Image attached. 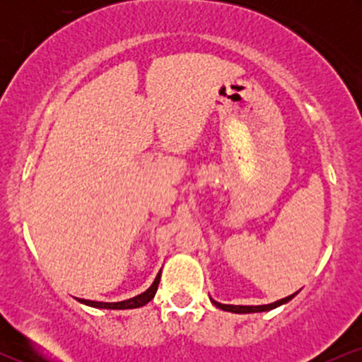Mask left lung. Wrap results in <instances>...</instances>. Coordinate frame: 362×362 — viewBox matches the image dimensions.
Segmentation results:
<instances>
[{
    "label": "left lung",
    "instance_id": "left-lung-1",
    "mask_svg": "<svg viewBox=\"0 0 362 362\" xmlns=\"http://www.w3.org/2000/svg\"><path fill=\"white\" fill-rule=\"evenodd\" d=\"M294 296H296V293H294V294H291V296H288V298H282V300L276 301V303H271V305H260V306H240V305L236 306V305H221V303H218V301H214V300H211V303H213V305L218 306V308L224 310V311H231V313H260V311H269V310H274V308H277V306L284 305V303H288V301L293 300Z\"/></svg>",
    "mask_w": 362,
    "mask_h": 362
}]
</instances>
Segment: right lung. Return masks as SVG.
Segmentation results:
<instances>
[{
	"label": "right lung",
	"mask_w": 362,
	"mask_h": 362,
	"mask_svg": "<svg viewBox=\"0 0 362 362\" xmlns=\"http://www.w3.org/2000/svg\"><path fill=\"white\" fill-rule=\"evenodd\" d=\"M160 277H161V272H158L155 282H153L149 288L144 291V293L138 294V296L131 298V300H126V301H117V303H102V301H90V300H80L78 298V301L83 303V305H88V306H93V308H105V310H131V308H139V306H144L146 303H149L155 298L156 294V289H158V284H160Z\"/></svg>",
	"instance_id": "right-lung-1"
}]
</instances>
